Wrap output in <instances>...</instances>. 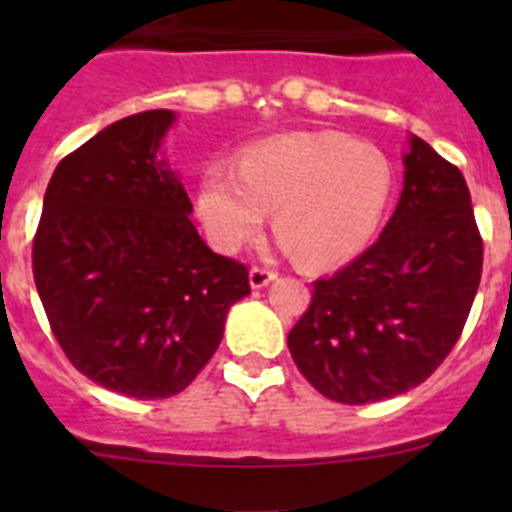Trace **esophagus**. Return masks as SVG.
Segmentation results:
<instances>
[{
    "label": "esophagus",
    "mask_w": 512,
    "mask_h": 512,
    "mask_svg": "<svg viewBox=\"0 0 512 512\" xmlns=\"http://www.w3.org/2000/svg\"><path fill=\"white\" fill-rule=\"evenodd\" d=\"M251 287L261 289L271 282V279H277V271L269 269V266H251Z\"/></svg>",
    "instance_id": "obj_1"
}]
</instances>
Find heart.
I'll use <instances>...</instances> for the list:
<instances>
[{
  "label": "heart",
  "mask_w": 512,
  "mask_h": 512,
  "mask_svg": "<svg viewBox=\"0 0 512 512\" xmlns=\"http://www.w3.org/2000/svg\"><path fill=\"white\" fill-rule=\"evenodd\" d=\"M395 194V171L377 146L343 133H284L210 166L197 210L220 251H238L274 212L277 235L310 266L354 259L377 235Z\"/></svg>",
  "instance_id": "1"
}]
</instances>
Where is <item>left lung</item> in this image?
<instances>
[{
  "instance_id": "obj_1",
  "label": "left lung",
  "mask_w": 512,
  "mask_h": 512,
  "mask_svg": "<svg viewBox=\"0 0 512 512\" xmlns=\"http://www.w3.org/2000/svg\"><path fill=\"white\" fill-rule=\"evenodd\" d=\"M482 277V235L461 171L410 138L405 187L379 241L312 282L287 346L328 400L366 405L413 390L459 341Z\"/></svg>"
}]
</instances>
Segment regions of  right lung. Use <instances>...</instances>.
<instances>
[{
    "label": "right lung",
    "instance_id": "right-lung-1",
    "mask_svg": "<svg viewBox=\"0 0 512 512\" xmlns=\"http://www.w3.org/2000/svg\"><path fill=\"white\" fill-rule=\"evenodd\" d=\"M171 122V110L138 112L71 151L33 238L35 287L66 359L138 400L187 390L251 292L246 264L207 248L187 192L156 161Z\"/></svg>",
    "mask_w": 512,
    "mask_h": 512
}]
</instances>
